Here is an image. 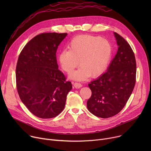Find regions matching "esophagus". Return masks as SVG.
Listing matches in <instances>:
<instances>
[{
    "label": "esophagus",
    "mask_w": 151,
    "mask_h": 151,
    "mask_svg": "<svg viewBox=\"0 0 151 151\" xmlns=\"http://www.w3.org/2000/svg\"><path fill=\"white\" fill-rule=\"evenodd\" d=\"M73 85L76 89H79L82 87V84L81 83H75L73 84Z\"/></svg>",
    "instance_id": "esophagus-1"
}]
</instances>
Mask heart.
I'll return each mask as SVG.
<instances>
[{
    "label": "heart",
    "mask_w": 151,
    "mask_h": 151,
    "mask_svg": "<svg viewBox=\"0 0 151 151\" xmlns=\"http://www.w3.org/2000/svg\"><path fill=\"white\" fill-rule=\"evenodd\" d=\"M68 50L58 54L62 69L70 74L79 65L81 67L70 75L76 81H84L89 76L96 77L104 72L110 61L112 46L106 39L92 35H80L68 43Z\"/></svg>",
    "instance_id": "obj_1"
}]
</instances>
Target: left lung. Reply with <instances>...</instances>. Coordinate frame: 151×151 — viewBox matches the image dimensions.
I'll return each mask as SVG.
<instances>
[{"label": "left lung", "instance_id": "obj_1", "mask_svg": "<svg viewBox=\"0 0 151 151\" xmlns=\"http://www.w3.org/2000/svg\"><path fill=\"white\" fill-rule=\"evenodd\" d=\"M118 49L107 71L88 86L92 96L87 101L88 110L101 118L119 113L130 98L136 82L137 63L134 52L125 40L114 32Z\"/></svg>", "mask_w": 151, "mask_h": 151}]
</instances>
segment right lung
<instances>
[{"mask_svg": "<svg viewBox=\"0 0 151 151\" xmlns=\"http://www.w3.org/2000/svg\"><path fill=\"white\" fill-rule=\"evenodd\" d=\"M67 33H43L26 45L16 68V81L21 100L30 111L42 119L56 117L65 105L72 89L58 69L56 51Z\"/></svg>", "mask_w": 151, "mask_h": 151, "instance_id": "obj_1", "label": "right lung"}]
</instances>
